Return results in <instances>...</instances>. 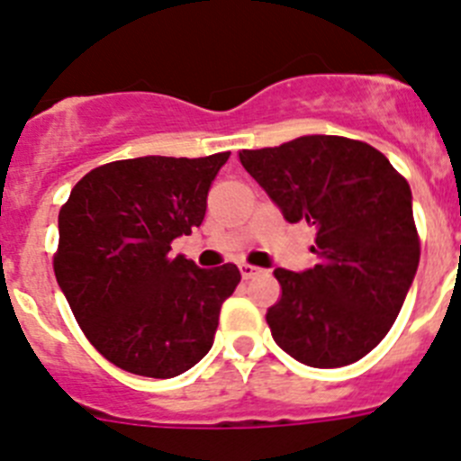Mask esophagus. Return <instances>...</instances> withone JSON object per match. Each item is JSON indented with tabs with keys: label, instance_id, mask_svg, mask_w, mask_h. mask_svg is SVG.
Returning <instances> with one entry per match:
<instances>
[{
	"label": "esophagus",
	"instance_id": "1",
	"mask_svg": "<svg viewBox=\"0 0 461 461\" xmlns=\"http://www.w3.org/2000/svg\"><path fill=\"white\" fill-rule=\"evenodd\" d=\"M260 267H256V266H249V263H242V266H240V275L244 276V279H251V276H256V275H260Z\"/></svg>",
	"mask_w": 461,
	"mask_h": 461
}]
</instances>
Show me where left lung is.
<instances>
[{
    "instance_id": "8db88e82",
    "label": "left lung",
    "mask_w": 461,
    "mask_h": 461,
    "mask_svg": "<svg viewBox=\"0 0 461 461\" xmlns=\"http://www.w3.org/2000/svg\"><path fill=\"white\" fill-rule=\"evenodd\" d=\"M240 164L286 221L316 230L312 270H275L272 339L309 367L357 362L388 335L420 263L409 182L385 154L344 136L242 149Z\"/></svg>"
}]
</instances>
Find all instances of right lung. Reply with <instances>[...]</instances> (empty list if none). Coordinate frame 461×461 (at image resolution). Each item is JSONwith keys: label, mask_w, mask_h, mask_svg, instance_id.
Returning <instances> with one entry per match:
<instances>
[{"label": "right lung", "mask_w": 461, "mask_h": 461, "mask_svg": "<svg viewBox=\"0 0 461 461\" xmlns=\"http://www.w3.org/2000/svg\"><path fill=\"white\" fill-rule=\"evenodd\" d=\"M228 157L110 161L89 170L59 210L57 284L89 344L115 367L173 378L212 348L240 270H203L170 244L203 223Z\"/></svg>", "instance_id": "right-lung-1"}]
</instances>
